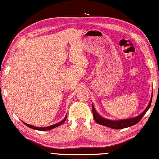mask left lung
Returning a JSON list of instances; mask_svg holds the SVG:
<instances>
[{
	"label": "left lung",
	"mask_w": 159,
	"mask_h": 159,
	"mask_svg": "<svg viewBox=\"0 0 159 159\" xmlns=\"http://www.w3.org/2000/svg\"><path fill=\"white\" fill-rule=\"evenodd\" d=\"M152 97L153 96H151L150 103H149L147 108H146V110L144 111L141 114L134 118H129V119L120 120H111L106 119V118H104L100 116L96 113L93 106H92V111H93V118L95 120H96L98 124L102 125H105V126L111 128V129H122L127 127L132 126V125L138 124V123L141 120V118H143V116L146 114V113L147 112V111L149 109V108H150L151 106V101H152Z\"/></svg>",
	"instance_id": "8db88e82"
}]
</instances>
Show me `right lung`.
<instances>
[{
	"label": "right lung",
	"instance_id": "obj_1",
	"mask_svg": "<svg viewBox=\"0 0 159 159\" xmlns=\"http://www.w3.org/2000/svg\"><path fill=\"white\" fill-rule=\"evenodd\" d=\"M66 120V116L65 117L64 119H63L62 121L59 122L58 124H54V125H51V126H47V127H44V128H39V127H35V126H34V125H29L26 124V123H24L23 122V124H24L25 125H27V126H28L29 128H30V129H35V130H39V131H48V130H51V129H54V128L56 127H58L59 126V125H61L62 124H63V123L65 122V120Z\"/></svg>",
	"mask_w": 159,
	"mask_h": 159
}]
</instances>
